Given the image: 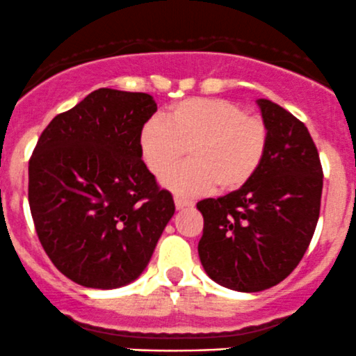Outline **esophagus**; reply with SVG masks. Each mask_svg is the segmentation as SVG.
Listing matches in <instances>:
<instances>
[{
  "label": "esophagus",
  "instance_id": "obj_1",
  "mask_svg": "<svg viewBox=\"0 0 356 356\" xmlns=\"http://www.w3.org/2000/svg\"><path fill=\"white\" fill-rule=\"evenodd\" d=\"M175 207H177L178 210H181V209H186V207H193V202H191V200L175 197Z\"/></svg>",
  "mask_w": 356,
  "mask_h": 356
}]
</instances>
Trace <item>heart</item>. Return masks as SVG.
I'll return each instance as SVG.
<instances>
[{
  "instance_id": "b5f03b06",
  "label": "heart",
  "mask_w": 356,
  "mask_h": 356,
  "mask_svg": "<svg viewBox=\"0 0 356 356\" xmlns=\"http://www.w3.org/2000/svg\"><path fill=\"white\" fill-rule=\"evenodd\" d=\"M269 131L266 122L247 115L237 102L220 97L179 101L139 131V153L147 170L161 177L189 149L191 163L163 177L161 183L181 197L241 190L264 161Z\"/></svg>"
}]
</instances>
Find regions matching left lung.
<instances>
[{
  "label": "left lung",
  "mask_w": 356,
  "mask_h": 356,
  "mask_svg": "<svg viewBox=\"0 0 356 356\" xmlns=\"http://www.w3.org/2000/svg\"><path fill=\"white\" fill-rule=\"evenodd\" d=\"M255 102L269 131L257 175L241 190L197 203L203 269L238 293L269 289L296 269L316 229L323 191L321 163L307 127L273 101Z\"/></svg>",
  "instance_id": "8db88e82"
}]
</instances>
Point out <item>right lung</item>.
I'll list each match as a JSON object with an SVG mask.
<instances>
[{
  "instance_id": "obj_1",
  "label": "right lung",
  "mask_w": 356,
  "mask_h": 356,
  "mask_svg": "<svg viewBox=\"0 0 356 356\" xmlns=\"http://www.w3.org/2000/svg\"><path fill=\"white\" fill-rule=\"evenodd\" d=\"M156 111L149 94L99 89L40 136L28 166L31 217L50 261L77 284H131L173 217V197L138 146Z\"/></svg>"
}]
</instances>
